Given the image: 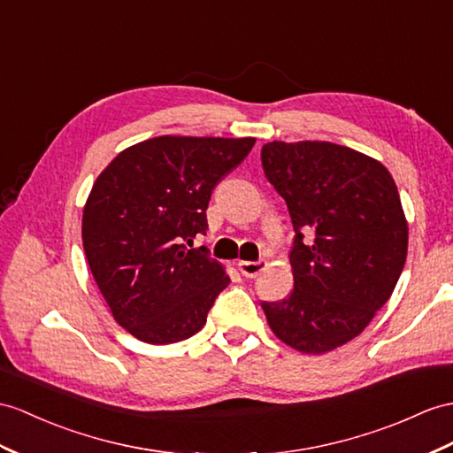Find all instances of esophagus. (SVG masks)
<instances>
[{"label": "esophagus", "instance_id": "1", "mask_svg": "<svg viewBox=\"0 0 453 453\" xmlns=\"http://www.w3.org/2000/svg\"><path fill=\"white\" fill-rule=\"evenodd\" d=\"M265 267H267V261H265V259H257V261H240V263H238V269H240L242 274H244L246 279H256L259 273L265 271Z\"/></svg>", "mask_w": 453, "mask_h": 453}]
</instances>
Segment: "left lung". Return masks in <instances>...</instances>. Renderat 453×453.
<instances>
[{
	"label": "left lung",
	"instance_id": "obj_1",
	"mask_svg": "<svg viewBox=\"0 0 453 453\" xmlns=\"http://www.w3.org/2000/svg\"><path fill=\"white\" fill-rule=\"evenodd\" d=\"M267 180L294 226V290L261 302L269 326L303 354H325L365 328L388 302L407 256V223L382 163L333 142H271Z\"/></svg>",
	"mask_w": 453,
	"mask_h": 453
}]
</instances>
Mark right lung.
Here are the masks:
<instances>
[{
  "mask_svg": "<svg viewBox=\"0 0 453 453\" xmlns=\"http://www.w3.org/2000/svg\"><path fill=\"white\" fill-rule=\"evenodd\" d=\"M256 138L159 136L140 142L97 176L82 215V244L115 321L148 344L200 333L230 279L205 246L217 182Z\"/></svg>",
  "mask_w": 453,
  "mask_h": 453,
  "instance_id": "right-lung-1",
  "label": "right lung"
}]
</instances>
